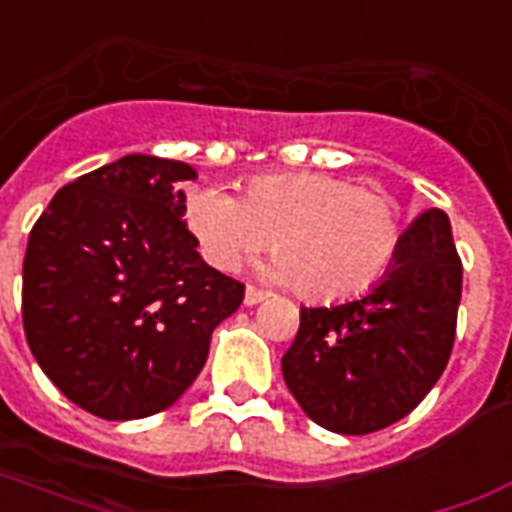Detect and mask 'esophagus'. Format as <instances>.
Returning a JSON list of instances; mask_svg holds the SVG:
<instances>
[{"label":"esophagus","instance_id":"esophagus-1","mask_svg":"<svg viewBox=\"0 0 512 512\" xmlns=\"http://www.w3.org/2000/svg\"><path fill=\"white\" fill-rule=\"evenodd\" d=\"M267 296H269V293L259 291V288H253V285H248V288H245V304H248V307L259 304V301H264Z\"/></svg>","mask_w":512,"mask_h":512}]
</instances>
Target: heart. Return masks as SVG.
Wrapping results in <instances>:
<instances>
[{
	"mask_svg": "<svg viewBox=\"0 0 512 512\" xmlns=\"http://www.w3.org/2000/svg\"><path fill=\"white\" fill-rule=\"evenodd\" d=\"M184 219L205 259L237 269L272 237L269 277L296 283L307 299L342 301L371 291L398 256L400 211L390 194L323 173H267L243 197L202 186Z\"/></svg>",
	"mask_w": 512,
	"mask_h": 512,
	"instance_id": "1",
	"label": "heart"
}]
</instances>
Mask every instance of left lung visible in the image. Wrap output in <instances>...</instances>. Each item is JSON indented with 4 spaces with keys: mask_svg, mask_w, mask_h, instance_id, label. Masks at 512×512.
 <instances>
[{
    "mask_svg": "<svg viewBox=\"0 0 512 512\" xmlns=\"http://www.w3.org/2000/svg\"><path fill=\"white\" fill-rule=\"evenodd\" d=\"M462 261L449 216L419 213L390 272L360 299L301 307L283 379L301 411L331 433L366 435L422 403L449 363Z\"/></svg>",
    "mask_w": 512,
    "mask_h": 512,
    "instance_id": "8db88e82",
    "label": "left lung"
}]
</instances>
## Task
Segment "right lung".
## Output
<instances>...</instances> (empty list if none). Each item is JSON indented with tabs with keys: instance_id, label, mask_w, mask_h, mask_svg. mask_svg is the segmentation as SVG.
<instances>
[{
	"instance_id": "1",
	"label": "right lung",
	"mask_w": 512,
	"mask_h": 512,
	"mask_svg": "<svg viewBox=\"0 0 512 512\" xmlns=\"http://www.w3.org/2000/svg\"><path fill=\"white\" fill-rule=\"evenodd\" d=\"M192 165L125 154L58 189L23 259V331L58 390L101 419L173 406L245 285L208 267L184 221Z\"/></svg>"
}]
</instances>
